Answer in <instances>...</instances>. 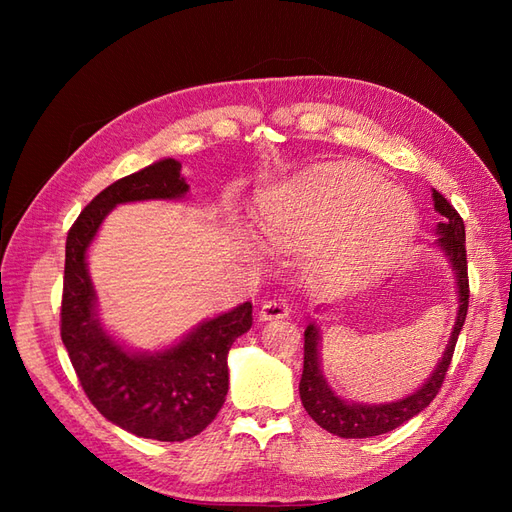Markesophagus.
Instances as JSON below:
<instances>
[{"instance_id":"esophagus-1","label":"esophagus","mask_w":512,"mask_h":512,"mask_svg":"<svg viewBox=\"0 0 512 512\" xmlns=\"http://www.w3.org/2000/svg\"><path fill=\"white\" fill-rule=\"evenodd\" d=\"M260 320H277V318H286L288 316V303L284 299H271L265 301L258 312Z\"/></svg>"}]
</instances>
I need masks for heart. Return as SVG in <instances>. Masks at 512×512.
I'll return each instance as SVG.
<instances>
[{
	"instance_id": "obj_1",
	"label": "heart",
	"mask_w": 512,
	"mask_h": 512,
	"mask_svg": "<svg viewBox=\"0 0 512 512\" xmlns=\"http://www.w3.org/2000/svg\"><path fill=\"white\" fill-rule=\"evenodd\" d=\"M267 239L286 252H316L324 284L348 288L389 269L412 241L418 215L406 192L356 162H327L260 198Z\"/></svg>"
}]
</instances>
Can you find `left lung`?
Segmentation results:
<instances>
[{
	"mask_svg": "<svg viewBox=\"0 0 512 512\" xmlns=\"http://www.w3.org/2000/svg\"><path fill=\"white\" fill-rule=\"evenodd\" d=\"M433 207L442 215V222H438L436 235L440 250L451 262L457 280V294H459V307L457 318L453 324L451 339H448L446 350L442 354L440 363L433 369V374L427 378L423 386L412 395L391 401V404H354L333 393L327 378L322 376L320 369V329L316 322H309L305 329V356H303V376L299 382V393L303 408L314 421L327 429L333 436L339 438H374L380 433H389L410 421L421 410H425L433 397L438 395L444 376L451 365L457 337L461 333L463 322L468 316V303H470V282H468V260H466V226H463L461 215L448 200L433 190Z\"/></svg>",
	"mask_w": 512,
	"mask_h": 512,
	"instance_id": "obj_1",
	"label": "left lung"
}]
</instances>
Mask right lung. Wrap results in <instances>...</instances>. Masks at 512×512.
I'll return each instance as SVG.
<instances>
[{
	"label": "right lung",
	"mask_w": 512,
	"mask_h": 512,
	"mask_svg": "<svg viewBox=\"0 0 512 512\" xmlns=\"http://www.w3.org/2000/svg\"><path fill=\"white\" fill-rule=\"evenodd\" d=\"M190 185L181 162L164 158L102 190L81 211L66 239L61 342L85 395L106 421L138 438L183 442L198 436L226 401L232 342L252 327V303L200 322L179 344L132 352L98 320L87 250L111 209L136 200L183 198Z\"/></svg>",
	"instance_id": "obj_1"
}]
</instances>
